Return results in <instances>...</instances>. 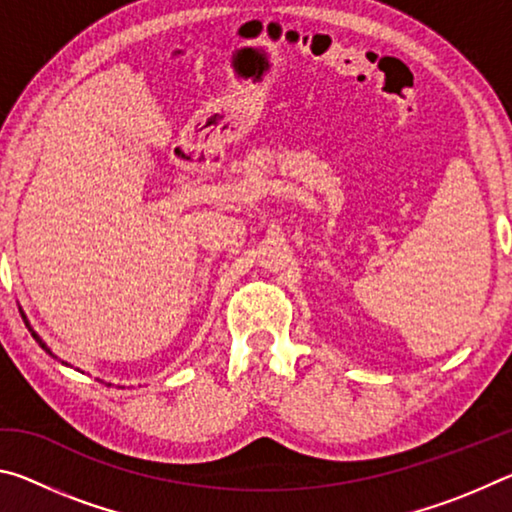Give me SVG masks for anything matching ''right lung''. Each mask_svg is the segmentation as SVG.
I'll use <instances>...</instances> for the list:
<instances>
[{
  "label": "right lung",
  "instance_id": "obj_1",
  "mask_svg": "<svg viewBox=\"0 0 512 512\" xmlns=\"http://www.w3.org/2000/svg\"><path fill=\"white\" fill-rule=\"evenodd\" d=\"M22 318H24V316H22ZM33 336H36V334H33ZM36 341H38V343L42 345V348H45V350H47V345H45V343H42V341L38 339V336H36ZM47 352H49V350H47ZM49 354H51V352H49ZM51 357H54V354H51Z\"/></svg>",
  "mask_w": 512,
  "mask_h": 512
}]
</instances>
